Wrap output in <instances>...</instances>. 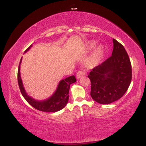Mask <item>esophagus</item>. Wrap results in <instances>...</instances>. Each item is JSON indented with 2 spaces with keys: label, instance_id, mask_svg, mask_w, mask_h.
<instances>
[{
  "label": "esophagus",
  "instance_id": "1",
  "mask_svg": "<svg viewBox=\"0 0 146 146\" xmlns=\"http://www.w3.org/2000/svg\"><path fill=\"white\" fill-rule=\"evenodd\" d=\"M85 75H86V72L85 71H78V73H77V74H76V78H77V79H80V78H82L83 76H84Z\"/></svg>",
  "mask_w": 146,
  "mask_h": 146
}]
</instances>
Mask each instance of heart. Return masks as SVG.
I'll use <instances>...</instances> for the list:
<instances>
[{"label": "heart", "mask_w": 146, "mask_h": 146, "mask_svg": "<svg viewBox=\"0 0 146 146\" xmlns=\"http://www.w3.org/2000/svg\"><path fill=\"white\" fill-rule=\"evenodd\" d=\"M95 42L93 40H90L86 42V48L88 49H91L95 46ZM104 48L102 45H99L95 48L93 53L90 54V56L86 59V64L88 66H93L95 64H97L100 61V58H102V55H103Z\"/></svg>", "instance_id": "obj_1"}]
</instances>
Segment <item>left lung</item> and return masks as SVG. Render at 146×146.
<instances>
[{
	"label": "left lung",
	"instance_id": "left-lung-1",
	"mask_svg": "<svg viewBox=\"0 0 146 146\" xmlns=\"http://www.w3.org/2000/svg\"><path fill=\"white\" fill-rule=\"evenodd\" d=\"M112 56L95 66L88 75L91 82L90 96L98 103L108 104L120 99L132 80V66L125 48L115 39Z\"/></svg>",
	"mask_w": 146,
	"mask_h": 146
}]
</instances>
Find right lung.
I'll list each match as a JSON object with an SVG mask.
<instances>
[{
  "label": "right lung",
  "instance_id": "add662e5",
  "mask_svg": "<svg viewBox=\"0 0 146 146\" xmlns=\"http://www.w3.org/2000/svg\"><path fill=\"white\" fill-rule=\"evenodd\" d=\"M31 46H32V45L29 46L27 48L25 52L27 51ZM21 60L22 58L21 59L18 69V82L22 95L26 100V101L33 108L43 112H51V113H53V112L59 111V110L64 108L68 101V95H69L68 93H69L70 85L76 82V78L74 75L68 77L64 80H61L58 84L56 92L51 98L44 100V101H37L27 94L24 87H23L21 78V73H20V65H21Z\"/></svg>",
  "mask_w": 146,
  "mask_h": 146
}]
</instances>
